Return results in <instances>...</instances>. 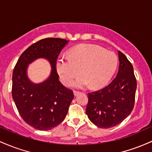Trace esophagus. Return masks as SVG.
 <instances>
[{"instance_id":"esophagus-1","label":"esophagus","mask_w":152,"mask_h":152,"mask_svg":"<svg viewBox=\"0 0 152 152\" xmlns=\"http://www.w3.org/2000/svg\"><path fill=\"white\" fill-rule=\"evenodd\" d=\"M73 93H74V95H75V96H76V95H77L78 94H79L80 93V92L77 91V90H74V91H73Z\"/></svg>"}]
</instances>
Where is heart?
Instances as JSON below:
<instances>
[{
  "label": "heart",
  "mask_w": 152,
  "mask_h": 152,
  "mask_svg": "<svg viewBox=\"0 0 152 152\" xmlns=\"http://www.w3.org/2000/svg\"><path fill=\"white\" fill-rule=\"evenodd\" d=\"M118 65V57L113 52L90 44L73 47L69 56L60 55L56 61V69L64 84L69 85L81 72L83 75L73 82L77 88L90 84L100 88L108 84Z\"/></svg>",
  "instance_id": "heart-1"
}]
</instances>
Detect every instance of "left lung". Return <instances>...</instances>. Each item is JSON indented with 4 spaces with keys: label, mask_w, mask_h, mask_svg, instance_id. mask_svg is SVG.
Wrapping results in <instances>:
<instances>
[{
    "label": "left lung",
    "mask_w": 152,
    "mask_h": 152,
    "mask_svg": "<svg viewBox=\"0 0 152 152\" xmlns=\"http://www.w3.org/2000/svg\"><path fill=\"white\" fill-rule=\"evenodd\" d=\"M119 69L116 77L102 89L88 93L86 114L101 129L115 126L129 116L135 103L136 79L126 57L118 51Z\"/></svg>",
    "instance_id": "8db88e82"
}]
</instances>
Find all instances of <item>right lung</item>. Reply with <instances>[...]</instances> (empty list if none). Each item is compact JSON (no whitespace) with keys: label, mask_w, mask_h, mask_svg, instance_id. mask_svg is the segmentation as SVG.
<instances>
[{"label":"right lung","mask_w":152,"mask_h":152,"mask_svg":"<svg viewBox=\"0 0 152 152\" xmlns=\"http://www.w3.org/2000/svg\"><path fill=\"white\" fill-rule=\"evenodd\" d=\"M68 41L60 38L41 39L28 47L17 61L12 76V97L23 120L37 130L48 131L65 118L74 98L73 91L59 80L56 61ZM50 62V77L41 84L31 83L26 75L27 65L37 58Z\"/></svg>","instance_id":"right-lung-1"}]
</instances>
